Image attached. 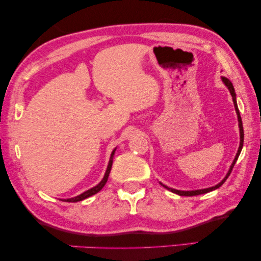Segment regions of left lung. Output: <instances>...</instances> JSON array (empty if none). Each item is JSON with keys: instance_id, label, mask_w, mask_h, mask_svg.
I'll use <instances>...</instances> for the list:
<instances>
[{"instance_id": "left-lung-1", "label": "left lung", "mask_w": 261, "mask_h": 261, "mask_svg": "<svg viewBox=\"0 0 261 261\" xmlns=\"http://www.w3.org/2000/svg\"><path fill=\"white\" fill-rule=\"evenodd\" d=\"M222 79H223L224 84H225V85L227 86V89L230 90V93H231V95H232V99H233V103H234L236 112H237V115H238L239 130H240V144H239V148H238V153H237V155H236V158H234V160H233V162H232V164H231V168H230V170H228V172L226 174L225 178H224L223 181L220 182V183H218L217 186L211 187V188H207V189H200V190H195V191H181V190H175V189H171V188H168V187H166V186H163L164 188H167V189H169L171 192H175V194H177V195H179V196H196V195H202V194H206V192H210V191H212V190L218 189V188H219L220 186H223V183L226 181L228 176H230L231 171H232V169H233L234 164H236V162H237V160H238V158H239L240 151H242V148H243V144H244V129H243L242 117H240V113H239V110H238V106H237V101H236V93H234V89H233V85H232V83H231L230 80H228L227 78L223 77Z\"/></svg>"}]
</instances>
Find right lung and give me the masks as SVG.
Here are the masks:
<instances>
[{"label":"right lung","mask_w":261,"mask_h":261,"mask_svg":"<svg viewBox=\"0 0 261 261\" xmlns=\"http://www.w3.org/2000/svg\"><path fill=\"white\" fill-rule=\"evenodd\" d=\"M114 151H115V150H113V153H112L111 160H110V163H108L107 170H106V172H105V176H103L102 181L100 182L97 187L92 188V189H90V190L85 191V192H84V194H82V195L77 196V197L69 198V199H64V202H71V203H74V202H80V200L85 199V198H87V197H91V196H93L94 194H97V192H99L100 190H101L102 188H103V186H105L106 182H107V179H108V175H110V171H111V168H112V163H113V160H112V158H113V155H114Z\"/></svg>","instance_id":"1"}]
</instances>
